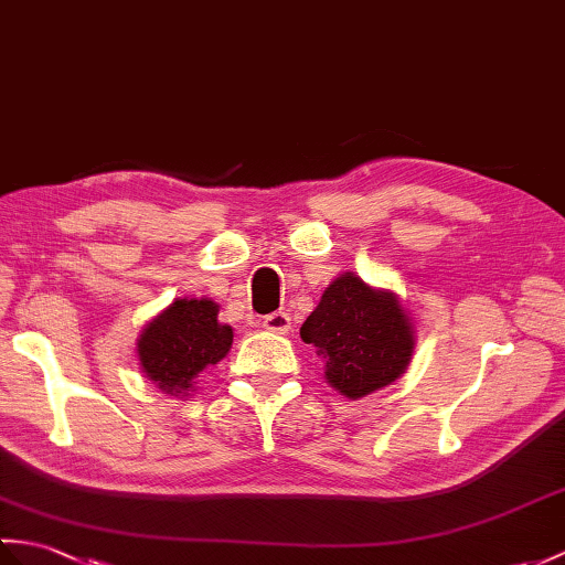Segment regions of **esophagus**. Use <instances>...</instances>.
<instances>
[{
    "label": "esophagus",
    "mask_w": 565,
    "mask_h": 565,
    "mask_svg": "<svg viewBox=\"0 0 565 565\" xmlns=\"http://www.w3.org/2000/svg\"><path fill=\"white\" fill-rule=\"evenodd\" d=\"M262 324L274 334H288V330H291V318H288V312H271Z\"/></svg>",
    "instance_id": "esophagus-1"
}]
</instances>
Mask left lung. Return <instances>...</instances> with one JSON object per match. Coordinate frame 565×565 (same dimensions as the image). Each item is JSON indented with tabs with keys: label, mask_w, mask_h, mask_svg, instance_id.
Wrapping results in <instances>:
<instances>
[{
	"label": "left lung",
	"mask_w": 565,
	"mask_h": 565,
	"mask_svg": "<svg viewBox=\"0 0 565 565\" xmlns=\"http://www.w3.org/2000/svg\"><path fill=\"white\" fill-rule=\"evenodd\" d=\"M300 339L324 361V377L349 399L387 387L414 353V324L392 291H380L344 271L327 286Z\"/></svg>",
	"instance_id": "left-lung-1"
}]
</instances>
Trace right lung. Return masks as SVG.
<instances>
[{
	"label": "right lung",
	"instance_id": "add662e5",
	"mask_svg": "<svg viewBox=\"0 0 565 565\" xmlns=\"http://www.w3.org/2000/svg\"><path fill=\"white\" fill-rule=\"evenodd\" d=\"M233 344L231 324L218 322L209 298H178L143 327L137 339L141 373L166 395L188 397L194 380L216 365Z\"/></svg>",
	"mask_w": 565,
	"mask_h": 565
}]
</instances>
